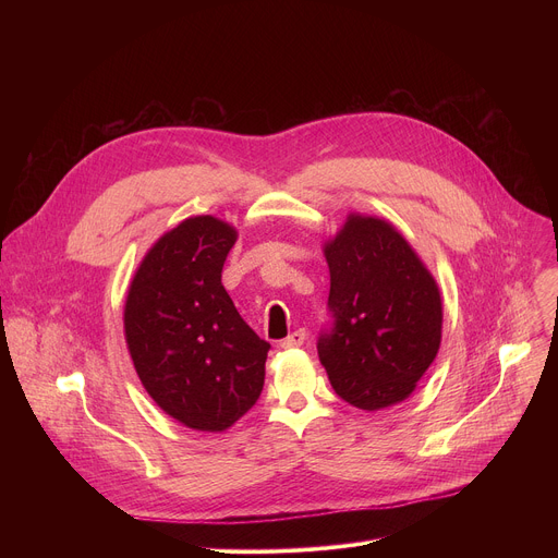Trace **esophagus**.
I'll use <instances>...</instances> for the list:
<instances>
[{"instance_id": "34e87169", "label": "esophagus", "mask_w": 558, "mask_h": 558, "mask_svg": "<svg viewBox=\"0 0 558 558\" xmlns=\"http://www.w3.org/2000/svg\"><path fill=\"white\" fill-rule=\"evenodd\" d=\"M304 340H306V331H304V329H295L293 333H289V336L280 342V347H282V349H295V347H302Z\"/></svg>"}]
</instances>
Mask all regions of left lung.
Segmentation results:
<instances>
[{"mask_svg":"<svg viewBox=\"0 0 558 558\" xmlns=\"http://www.w3.org/2000/svg\"><path fill=\"white\" fill-rule=\"evenodd\" d=\"M331 271V325L317 355L331 386L355 409L407 400L441 342L435 278L390 222L349 216L325 247Z\"/></svg>","mask_w":558,"mask_h":558,"instance_id":"8db88e82","label":"left lung"}]
</instances>
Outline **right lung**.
I'll return each mask as SVG.
<instances>
[{"mask_svg": "<svg viewBox=\"0 0 558 558\" xmlns=\"http://www.w3.org/2000/svg\"><path fill=\"white\" fill-rule=\"evenodd\" d=\"M235 231L183 220L143 258L125 300V340L151 400L194 430H225L263 392L271 349L235 311L222 265Z\"/></svg>", "mask_w": 558, "mask_h": 558, "instance_id": "1", "label": "right lung"}]
</instances>
